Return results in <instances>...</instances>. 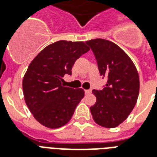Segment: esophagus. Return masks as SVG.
<instances>
[{"mask_svg":"<svg viewBox=\"0 0 157 157\" xmlns=\"http://www.w3.org/2000/svg\"><path fill=\"white\" fill-rule=\"evenodd\" d=\"M85 92H86V94H91L92 90H85Z\"/></svg>","mask_w":157,"mask_h":157,"instance_id":"esophagus-1","label":"esophagus"}]
</instances>
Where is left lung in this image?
<instances>
[{
	"label": "left lung",
	"instance_id": "8db88e82",
	"mask_svg": "<svg viewBox=\"0 0 157 157\" xmlns=\"http://www.w3.org/2000/svg\"><path fill=\"white\" fill-rule=\"evenodd\" d=\"M86 43L94 52L100 75L107 77L102 90L92 91L97 100L90 107L91 114L100 126L115 128L126 119L136 104L139 73L128 54L115 43L104 39Z\"/></svg>",
	"mask_w": 157,
	"mask_h": 157
}]
</instances>
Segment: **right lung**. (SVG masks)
I'll return each mask as SVG.
<instances>
[{"instance_id": "add662e5", "label": "right lung", "mask_w": 157, "mask_h": 157, "mask_svg": "<svg viewBox=\"0 0 157 157\" xmlns=\"http://www.w3.org/2000/svg\"><path fill=\"white\" fill-rule=\"evenodd\" d=\"M90 50L83 41L59 40L44 48L31 62L23 79L25 103L44 126L65 125L83 98V89L62 86L65 74L71 75L77 59Z\"/></svg>"}]
</instances>
